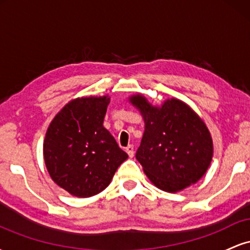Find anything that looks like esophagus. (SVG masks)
<instances>
[{"instance_id":"1","label":"esophagus","mask_w":250,"mask_h":250,"mask_svg":"<svg viewBox=\"0 0 250 250\" xmlns=\"http://www.w3.org/2000/svg\"><path fill=\"white\" fill-rule=\"evenodd\" d=\"M125 151H127V153H128L129 157H133L134 154H135V151H134V146H133V145H129L128 147L125 148Z\"/></svg>"}]
</instances>
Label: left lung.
Returning <instances> with one entry per match:
<instances>
[{
	"label": "left lung",
	"mask_w": 250,
	"mask_h": 250,
	"mask_svg": "<svg viewBox=\"0 0 250 250\" xmlns=\"http://www.w3.org/2000/svg\"><path fill=\"white\" fill-rule=\"evenodd\" d=\"M130 100L146 122L136 159L149 180L166 191H179L197 182L213 156V142L202 120L176 99L161 108L151 107L140 95Z\"/></svg>",
	"instance_id": "1"
}]
</instances>
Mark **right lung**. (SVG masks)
Segmentation results:
<instances>
[{
    "mask_svg": "<svg viewBox=\"0 0 250 250\" xmlns=\"http://www.w3.org/2000/svg\"><path fill=\"white\" fill-rule=\"evenodd\" d=\"M107 96L82 97L65 105L50 123L43 145L53 179L71 195L89 197L105 189L128 157L103 127Z\"/></svg>",
    "mask_w": 250,
    "mask_h": 250,
    "instance_id": "add662e5",
    "label": "right lung"
}]
</instances>
